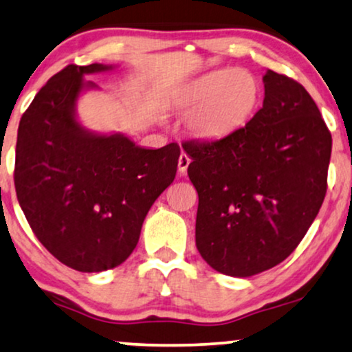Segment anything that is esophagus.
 I'll list each match as a JSON object with an SVG mask.
<instances>
[{"mask_svg":"<svg viewBox=\"0 0 352 352\" xmlns=\"http://www.w3.org/2000/svg\"><path fill=\"white\" fill-rule=\"evenodd\" d=\"M189 163H190L189 155L182 152L179 155V160H177V171H179L181 175H184V173L187 171V168H189Z\"/></svg>","mask_w":352,"mask_h":352,"instance_id":"34e87169","label":"esophagus"}]
</instances>
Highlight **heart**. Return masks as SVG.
Masks as SVG:
<instances>
[{
	"label": "heart",
	"mask_w": 352,
	"mask_h": 352,
	"mask_svg": "<svg viewBox=\"0 0 352 352\" xmlns=\"http://www.w3.org/2000/svg\"><path fill=\"white\" fill-rule=\"evenodd\" d=\"M261 85L252 72L218 69L184 86L177 107L189 115L195 138L219 141L242 129L256 113Z\"/></svg>",
	"instance_id": "heart-1"
}]
</instances>
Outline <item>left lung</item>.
<instances>
[{
    "instance_id": "8db88e82",
    "label": "left lung",
    "mask_w": 352,
    "mask_h": 352,
    "mask_svg": "<svg viewBox=\"0 0 352 352\" xmlns=\"http://www.w3.org/2000/svg\"><path fill=\"white\" fill-rule=\"evenodd\" d=\"M263 107L219 141L182 144L199 192L195 245L214 271L252 277L292 254L327 192L331 134L309 93L267 70Z\"/></svg>"
}]
</instances>
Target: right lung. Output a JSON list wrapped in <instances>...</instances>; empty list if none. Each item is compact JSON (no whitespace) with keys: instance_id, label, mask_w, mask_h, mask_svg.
Wrapping results in <instances>:
<instances>
[{"instance_id":"add662e5","label":"right lung","mask_w":352,"mask_h":352,"mask_svg":"<svg viewBox=\"0 0 352 352\" xmlns=\"http://www.w3.org/2000/svg\"><path fill=\"white\" fill-rule=\"evenodd\" d=\"M113 65H67L22 115L16 146L17 200L33 234L62 264L100 272L136 248L142 223L175 181L181 148L136 146L122 133L100 134L76 118L83 76Z\"/></svg>"}]
</instances>
